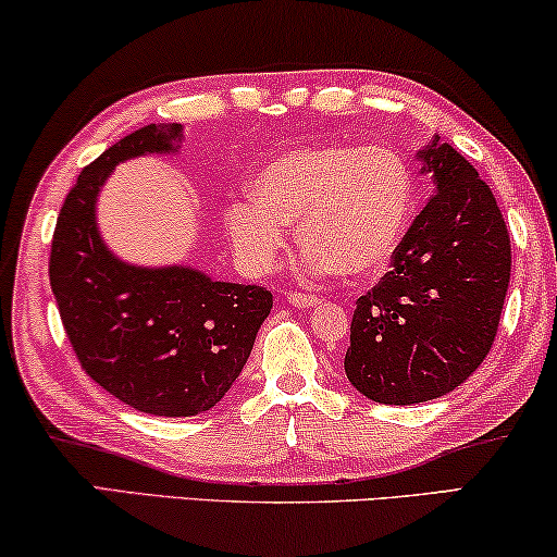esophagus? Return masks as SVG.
<instances>
[{
	"label": "esophagus",
	"instance_id": "34e87169",
	"mask_svg": "<svg viewBox=\"0 0 557 557\" xmlns=\"http://www.w3.org/2000/svg\"><path fill=\"white\" fill-rule=\"evenodd\" d=\"M287 302H289V305H297V308H312V305L318 302V295H310V293H289V295H287Z\"/></svg>",
	"mask_w": 557,
	"mask_h": 557
}]
</instances>
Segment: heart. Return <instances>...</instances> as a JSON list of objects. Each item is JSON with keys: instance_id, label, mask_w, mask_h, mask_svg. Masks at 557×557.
<instances>
[{"instance_id": "obj_1", "label": "heart", "mask_w": 557, "mask_h": 557, "mask_svg": "<svg viewBox=\"0 0 557 557\" xmlns=\"http://www.w3.org/2000/svg\"><path fill=\"white\" fill-rule=\"evenodd\" d=\"M255 197L232 199L224 226L242 264L275 268L287 224L315 270L343 277L386 268L411 224L417 182L391 146L318 144L277 156L255 178Z\"/></svg>"}]
</instances>
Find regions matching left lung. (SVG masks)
Instances as JSON below:
<instances>
[{"instance_id": "left-lung-1", "label": "left lung", "mask_w": 557, "mask_h": 557, "mask_svg": "<svg viewBox=\"0 0 557 557\" xmlns=\"http://www.w3.org/2000/svg\"><path fill=\"white\" fill-rule=\"evenodd\" d=\"M436 194L358 297L348 381L375 404L409 406L449 394L495 343L510 285V232L495 194L449 144L421 151Z\"/></svg>"}]
</instances>
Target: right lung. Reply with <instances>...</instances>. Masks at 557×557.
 I'll list each match as a JSON object with an SVG mask.
<instances>
[{
	"label": "right lung",
	"mask_w": 557,
	"mask_h": 557,
	"mask_svg": "<svg viewBox=\"0 0 557 557\" xmlns=\"http://www.w3.org/2000/svg\"><path fill=\"white\" fill-rule=\"evenodd\" d=\"M178 136V123L144 125L88 163L62 203L50 249L52 295L83 371L123 404L169 419L222 401L272 310L268 287L189 268H131L100 242L96 197L111 169L174 151Z\"/></svg>",
	"instance_id": "obj_1"
}]
</instances>
